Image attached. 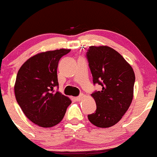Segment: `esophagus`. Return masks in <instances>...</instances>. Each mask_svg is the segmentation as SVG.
Segmentation results:
<instances>
[{
    "mask_svg": "<svg viewBox=\"0 0 157 157\" xmlns=\"http://www.w3.org/2000/svg\"><path fill=\"white\" fill-rule=\"evenodd\" d=\"M82 99V95L79 96V97H76V98H75L76 101H80Z\"/></svg>",
    "mask_w": 157,
    "mask_h": 157,
    "instance_id": "34e87169",
    "label": "esophagus"
}]
</instances>
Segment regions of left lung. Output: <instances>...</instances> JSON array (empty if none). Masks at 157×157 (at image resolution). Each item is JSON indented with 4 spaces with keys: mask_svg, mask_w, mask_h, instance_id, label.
I'll return each instance as SVG.
<instances>
[{
    "mask_svg": "<svg viewBox=\"0 0 157 157\" xmlns=\"http://www.w3.org/2000/svg\"><path fill=\"white\" fill-rule=\"evenodd\" d=\"M86 58L93 83L102 89L92 94L95 113L88 115L89 121L101 128L115 125L125 114L133 98L135 74L119 53L108 46H91Z\"/></svg>",
    "mask_w": 157,
    "mask_h": 157,
    "instance_id": "left-lung-1",
    "label": "left lung"
}]
</instances>
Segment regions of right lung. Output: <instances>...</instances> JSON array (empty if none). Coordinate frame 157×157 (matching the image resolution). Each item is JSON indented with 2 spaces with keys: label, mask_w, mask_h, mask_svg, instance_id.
<instances>
[{
  "label": "right lung",
  "mask_w": 157,
  "mask_h": 157,
  "mask_svg": "<svg viewBox=\"0 0 157 157\" xmlns=\"http://www.w3.org/2000/svg\"><path fill=\"white\" fill-rule=\"evenodd\" d=\"M70 49L39 53L21 65L15 83L16 101L25 115L42 127L58 124L71 101L58 91L57 67L62 56Z\"/></svg>",
  "instance_id": "right-lung-1"
}]
</instances>
